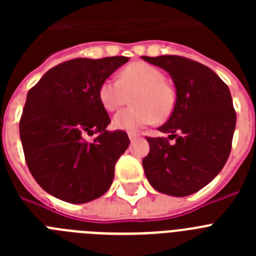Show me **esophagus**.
I'll list each match as a JSON object with an SVG mask.
<instances>
[{"mask_svg": "<svg viewBox=\"0 0 256 256\" xmlns=\"http://www.w3.org/2000/svg\"><path fill=\"white\" fill-rule=\"evenodd\" d=\"M128 137H130V141H136V140L138 138V134L137 133H128Z\"/></svg>", "mask_w": 256, "mask_h": 256, "instance_id": "1", "label": "esophagus"}]
</instances>
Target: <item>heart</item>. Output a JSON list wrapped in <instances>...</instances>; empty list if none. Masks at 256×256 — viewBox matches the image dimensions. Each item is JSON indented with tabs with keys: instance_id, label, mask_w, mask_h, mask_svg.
Instances as JSON below:
<instances>
[{
	"instance_id": "1",
	"label": "heart",
	"mask_w": 256,
	"mask_h": 256,
	"mask_svg": "<svg viewBox=\"0 0 256 256\" xmlns=\"http://www.w3.org/2000/svg\"><path fill=\"white\" fill-rule=\"evenodd\" d=\"M134 106L124 108L112 118V126L136 132L142 126L172 115L176 105L174 90L165 82L162 70L146 62H133L120 72L119 80L108 78L98 88V100L108 112H114L130 101Z\"/></svg>"
}]
</instances>
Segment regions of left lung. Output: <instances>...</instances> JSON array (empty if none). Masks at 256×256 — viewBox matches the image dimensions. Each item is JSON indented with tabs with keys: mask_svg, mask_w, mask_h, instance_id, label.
<instances>
[{
	"mask_svg": "<svg viewBox=\"0 0 256 256\" xmlns=\"http://www.w3.org/2000/svg\"><path fill=\"white\" fill-rule=\"evenodd\" d=\"M141 58L170 76L177 96L170 118L158 128L176 142L148 137L144 174L162 194L192 195L218 176L230 156L236 126L230 88L210 68L190 58Z\"/></svg>",
	"mask_w": 256,
	"mask_h": 256,
	"instance_id": "obj_1",
	"label": "left lung"
}]
</instances>
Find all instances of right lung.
Returning a JSON list of instances; mask_svg holds the SVG:
<instances>
[{
    "label": "right lung",
    "mask_w": 256,
    "mask_h": 256,
    "mask_svg": "<svg viewBox=\"0 0 256 256\" xmlns=\"http://www.w3.org/2000/svg\"><path fill=\"white\" fill-rule=\"evenodd\" d=\"M130 60L124 56L74 58L52 68L26 94L19 130L26 165L50 195L84 204L110 188L118 159L130 146L110 118L98 88ZM96 134L92 142L87 135Z\"/></svg>",
    "instance_id": "obj_1"
}]
</instances>
